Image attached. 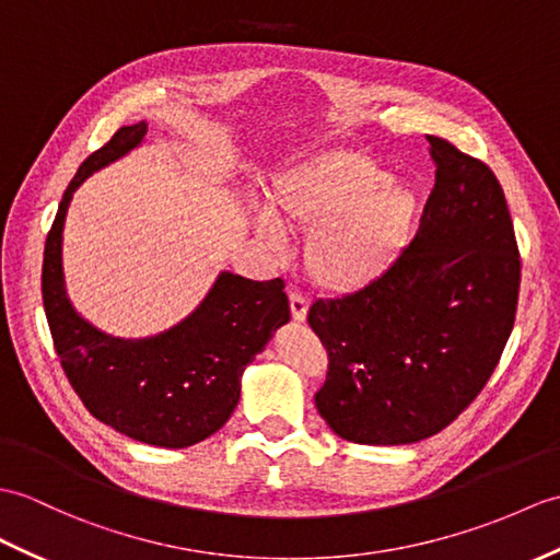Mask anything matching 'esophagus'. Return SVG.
<instances>
[{
  "instance_id": "obj_1",
  "label": "esophagus",
  "mask_w": 560,
  "mask_h": 560,
  "mask_svg": "<svg viewBox=\"0 0 560 560\" xmlns=\"http://www.w3.org/2000/svg\"><path fill=\"white\" fill-rule=\"evenodd\" d=\"M289 303H291V317H293V322H305L307 319V303H305V298L303 295H298V293H291L289 295Z\"/></svg>"
}]
</instances>
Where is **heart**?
Segmentation results:
<instances>
[{"mask_svg": "<svg viewBox=\"0 0 560 560\" xmlns=\"http://www.w3.org/2000/svg\"><path fill=\"white\" fill-rule=\"evenodd\" d=\"M279 229L305 233L307 279L329 295L365 291L392 271L415 236L420 195L358 150H329L281 172L267 190ZM257 231L275 241L269 221Z\"/></svg>", "mask_w": 560, "mask_h": 560, "instance_id": "heart-1", "label": "heart"}]
</instances>
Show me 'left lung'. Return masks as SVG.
Returning a JSON list of instances; mask_svg holds the SVG:
<instances>
[{
    "label": "left lung",
    "mask_w": 560,
    "mask_h": 560,
    "mask_svg": "<svg viewBox=\"0 0 560 560\" xmlns=\"http://www.w3.org/2000/svg\"><path fill=\"white\" fill-rule=\"evenodd\" d=\"M427 140L436 184L418 236L382 281L307 315L329 353L315 406L353 444L441 432L482 392L513 329L520 257L501 184L485 162Z\"/></svg>",
    "instance_id": "8db88e82"
}]
</instances>
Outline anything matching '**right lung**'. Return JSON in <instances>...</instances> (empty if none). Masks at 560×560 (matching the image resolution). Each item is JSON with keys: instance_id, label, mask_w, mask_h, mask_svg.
I'll use <instances>...</instances> for the list:
<instances>
[{"instance_id": "1", "label": "right lung", "mask_w": 560, "mask_h": 560, "mask_svg": "<svg viewBox=\"0 0 560 560\" xmlns=\"http://www.w3.org/2000/svg\"><path fill=\"white\" fill-rule=\"evenodd\" d=\"M148 124L121 126L78 168L49 229L43 303L61 368L93 418L162 448H186L226 424L245 368L291 319L283 281L219 271L188 317L154 336L121 339L97 329L71 303L63 279V221L75 188L142 145Z\"/></svg>"}]
</instances>
